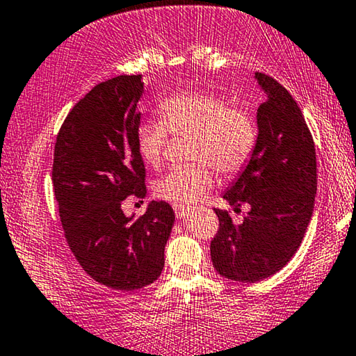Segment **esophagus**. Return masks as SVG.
I'll use <instances>...</instances> for the list:
<instances>
[{
    "mask_svg": "<svg viewBox=\"0 0 356 356\" xmlns=\"http://www.w3.org/2000/svg\"><path fill=\"white\" fill-rule=\"evenodd\" d=\"M173 210H175V215H177V218H179V220H181V218H186V216H188L189 213H191L189 207L178 205V204L173 205Z\"/></svg>",
    "mask_w": 356,
    "mask_h": 356,
    "instance_id": "obj_1",
    "label": "esophagus"
}]
</instances>
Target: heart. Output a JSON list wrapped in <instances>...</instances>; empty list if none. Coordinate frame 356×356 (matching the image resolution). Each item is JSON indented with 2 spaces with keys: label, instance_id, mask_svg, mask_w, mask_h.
I'll list each match as a JSON object with an SVG mask.
<instances>
[{
  "label": "heart",
  "instance_id": "heart-1",
  "mask_svg": "<svg viewBox=\"0 0 356 356\" xmlns=\"http://www.w3.org/2000/svg\"><path fill=\"white\" fill-rule=\"evenodd\" d=\"M161 122H143L136 129V151L149 167H161L167 132L193 135L191 154L199 161L172 168L157 179L156 194L178 205L199 202L213 188L211 167L234 175L250 161L256 145V125L248 111L234 108L209 92H181L163 98L157 106Z\"/></svg>",
  "mask_w": 356,
  "mask_h": 356
}]
</instances>
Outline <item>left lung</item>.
<instances>
[{
    "instance_id": "left-lung-1",
    "label": "left lung",
    "mask_w": 356,
    "mask_h": 356,
    "mask_svg": "<svg viewBox=\"0 0 356 356\" xmlns=\"http://www.w3.org/2000/svg\"><path fill=\"white\" fill-rule=\"evenodd\" d=\"M266 94L256 113L258 136L247 165L222 199L250 211L234 222L215 210L220 231L211 240V261L220 275L254 283L273 275L296 253L314 211L315 145L291 94L270 76L254 73Z\"/></svg>"
}]
</instances>
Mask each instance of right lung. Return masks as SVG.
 Segmentation results:
<instances>
[{"mask_svg": "<svg viewBox=\"0 0 356 356\" xmlns=\"http://www.w3.org/2000/svg\"><path fill=\"white\" fill-rule=\"evenodd\" d=\"M143 92L141 74L97 84L68 113L54 151V194L70 250L94 280L121 291L161 277L175 222L162 200L149 202L140 218L121 209L129 195H146L135 140Z\"/></svg>", "mask_w": 356, "mask_h": 356, "instance_id": "obj_1", "label": "right lung"}]
</instances>
